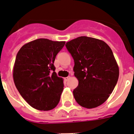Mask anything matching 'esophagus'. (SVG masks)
Listing matches in <instances>:
<instances>
[{
  "mask_svg": "<svg viewBox=\"0 0 134 134\" xmlns=\"http://www.w3.org/2000/svg\"><path fill=\"white\" fill-rule=\"evenodd\" d=\"M70 78V76H68V77H65V78H64V80L65 81V82H67V81L69 80V79Z\"/></svg>",
  "mask_w": 134,
  "mask_h": 134,
  "instance_id": "1",
  "label": "esophagus"
}]
</instances>
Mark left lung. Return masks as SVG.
<instances>
[{"mask_svg": "<svg viewBox=\"0 0 134 134\" xmlns=\"http://www.w3.org/2000/svg\"><path fill=\"white\" fill-rule=\"evenodd\" d=\"M75 62L78 86L73 90L77 103L94 108L108 98L118 81L119 70L110 47L102 40L81 36L67 42Z\"/></svg>", "mask_w": 134, "mask_h": 134, "instance_id": "1", "label": "left lung"}]
</instances>
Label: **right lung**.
Returning a JSON list of instances; mask_svg holds the SVG:
<instances>
[{
	"instance_id": "right-lung-1",
	"label": "right lung",
	"mask_w": 134,
	"mask_h": 134,
	"mask_svg": "<svg viewBox=\"0 0 134 134\" xmlns=\"http://www.w3.org/2000/svg\"><path fill=\"white\" fill-rule=\"evenodd\" d=\"M65 41L37 39L24 44L16 56L13 77L23 98L34 108H54L63 90V78L55 72V58Z\"/></svg>"
}]
</instances>
